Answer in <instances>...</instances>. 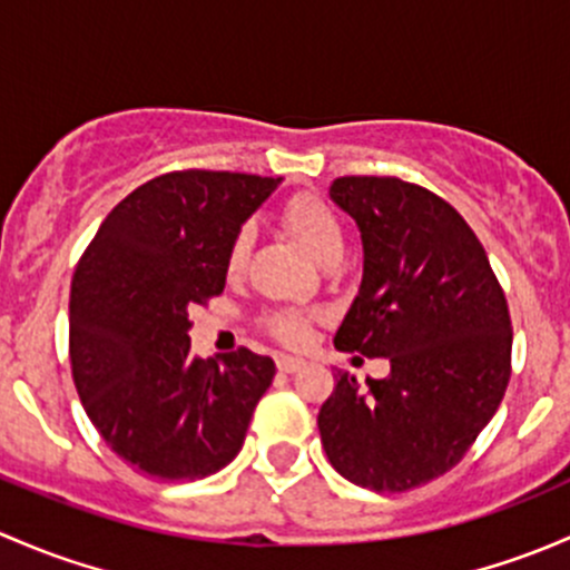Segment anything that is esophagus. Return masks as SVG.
<instances>
[{"label": "esophagus", "instance_id": "34e87169", "mask_svg": "<svg viewBox=\"0 0 570 570\" xmlns=\"http://www.w3.org/2000/svg\"><path fill=\"white\" fill-rule=\"evenodd\" d=\"M303 364H306V361L295 358V355H278V370L286 372V375H292V372H297Z\"/></svg>", "mask_w": 570, "mask_h": 570}]
</instances>
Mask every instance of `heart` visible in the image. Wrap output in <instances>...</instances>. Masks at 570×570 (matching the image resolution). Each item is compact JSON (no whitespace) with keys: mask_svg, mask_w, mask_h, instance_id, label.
Here are the masks:
<instances>
[{"mask_svg":"<svg viewBox=\"0 0 570 570\" xmlns=\"http://www.w3.org/2000/svg\"><path fill=\"white\" fill-rule=\"evenodd\" d=\"M284 226L317 262H331L344 250V228L333 206L314 193H297L284 204ZM250 232L239 228L226 250V273L239 275L248 264ZM264 327L286 344H301L308 336V317L301 308H275L264 314Z\"/></svg>","mask_w":570,"mask_h":570,"instance_id":"1","label":"heart"}]
</instances>
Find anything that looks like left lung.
I'll return each mask as SVG.
<instances>
[{
	"instance_id": "1",
	"label": "left lung",
	"mask_w": 570,
	"mask_h": 570,
	"mask_svg": "<svg viewBox=\"0 0 570 570\" xmlns=\"http://www.w3.org/2000/svg\"><path fill=\"white\" fill-rule=\"evenodd\" d=\"M331 198L364 243L358 295L333 344L386 358L361 386L338 372L320 407L325 455L344 480L402 493L446 474L510 381V314L485 248L430 189L394 176H342Z\"/></svg>"
}]
</instances>
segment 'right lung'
I'll list each match as a JSON object with an SVG mask.
<instances>
[{"mask_svg": "<svg viewBox=\"0 0 570 570\" xmlns=\"http://www.w3.org/2000/svg\"><path fill=\"white\" fill-rule=\"evenodd\" d=\"M281 178L174 170L126 195L71 281V372L109 450L165 482L209 476L243 450L275 377L267 355L189 353V308L226 286L234 234Z\"/></svg>", "mask_w": 570, "mask_h": 570, "instance_id": "right-lung-1", "label": "right lung"}]
</instances>
